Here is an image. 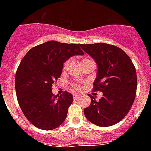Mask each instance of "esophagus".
I'll return each instance as SVG.
<instances>
[{
  "mask_svg": "<svg viewBox=\"0 0 151 151\" xmlns=\"http://www.w3.org/2000/svg\"><path fill=\"white\" fill-rule=\"evenodd\" d=\"M80 96V95L79 94H77V93H73V99H78Z\"/></svg>",
  "mask_w": 151,
  "mask_h": 151,
  "instance_id": "34e87169",
  "label": "esophagus"
}]
</instances>
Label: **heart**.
I'll return each mask as SVG.
<instances>
[{"label": "heart", "mask_w": 151, "mask_h": 151, "mask_svg": "<svg viewBox=\"0 0 151 151\" xmlns=\"http://www.w3.org/2000/svg\"><path fill=\"white\" fill-rule=\"evenodd\" d=\"M85 60H89V59H84L82 60V61H85ZM67 65H68V62H66V63H64V65H63V68L64 69L66 68V66H67ZM73 87L75 88L76 89H79V88H80V86H79V85H73Z\"/></svg>", "instance_id": "heart-1"}]
</instances>
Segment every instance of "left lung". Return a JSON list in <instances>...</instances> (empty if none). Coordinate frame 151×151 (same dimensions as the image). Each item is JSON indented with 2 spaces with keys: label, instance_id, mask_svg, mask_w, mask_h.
Masks as SVG:
<instances>
[{
  "label": "left lung",
  "instance_id": "1",
  "mask_svg": "<svg viewBox=\"0 0 151 151\" xmlns=\"http://www.w3.org/2000/svg\"><path fill=\"white\" fill-rule=\"evenodd\" d=\"M97 64L93 91L103 92L99 101L92 96L91 104L84 109L90 122L108 127L121 122L133 104L137 88L136 68L128 55L117 46L105 43L80 45Z\"/></svg>",
  "mask_w": 151,
  "mask_h": 151
}]
</instances>
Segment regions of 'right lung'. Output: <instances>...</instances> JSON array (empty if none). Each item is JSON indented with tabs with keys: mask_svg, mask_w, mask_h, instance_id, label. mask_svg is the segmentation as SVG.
<instances>
[{
	"mask_svg": "<svg viewBox=\"0 0 151 151\" xmlns=\"http://www.w3.org/2000/svg\"><path fill=\"white\" fill-rule=\"evenodd\" d=\"M79 46L47 41L32 48L20 63L15 74L18 103L25 117L37 128L52 130L66 119L73 96L67 92L54 96L52 86L70 57L84 55Z\"/></svg>",
	"mask_w": 151,
	"mask_h": 151,
	"instance_id": "add662e5",
	"label": "right lung"
}]
</instances>
